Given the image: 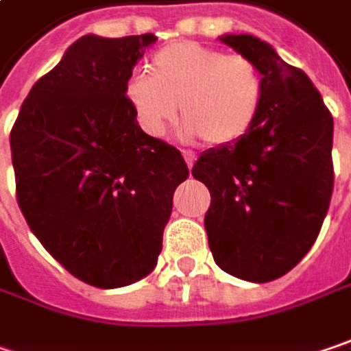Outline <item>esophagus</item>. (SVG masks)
I'll return each mask as SVG.
<instances>
[{
  "label": "esophagus",
  "mask_w": 351,
  "mask_h": 351,
  "mask_svg": "<svg viewBox=\"0 0 351 351\" xmlns=\"http://www.w3.org/2000/svg\"><path fill=\"white\" fill-rule=\"evenodd\" d=\"M184 160H185V164H187V167L191 169L193 164H195V160H197V156H195L193 152H184Z\"/></svg>",
  "instance_id": "34e87169"
}]
</instances>
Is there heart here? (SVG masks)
<instances>
[{
  "label": "heart",
  "instance_id": "1",
  "mask_svg": "<svg viewBox=\"0 0 351 351\" xmlns=\"http://www.w3.org/2000/svg\"><path fill=\"white\" fill-rule=\"evenodd\" d=\"M126 100L149 136H162L180 106L187 138L231 146L253 128L261 114L265 79L261 69L243 55L178 41L152 57L149 75H132Z\"/></svg>",
  "mask_w": 351,
  "mask_h": 351
}]
</instances>
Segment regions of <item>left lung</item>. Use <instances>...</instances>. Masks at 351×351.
Returning <instances> with one entry per match:
<instances>
[{
  "label": "left lung",
  "mask_w": 351,
  "mask_h": 351,
  "mask_svg": "<svg viewBox=\"0 0 351 351\" xmlns=\"http://www.w3.org/2000/svg\"><path fill=\"white\" fill-rule=\"evenodd\" d=\"M265 79L254 126L231 146L209 148L191 169L207 185L209 249L219 269L271 282L294 269L324 223L334 189V120L306 73L258 37L221 35Z\"/></svg>",
  "instance_id": "obj_1"
}]
</instances>
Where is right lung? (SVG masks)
Wrapping results in <instances>:
<instances>
[{"label":"right lung","instance_id":"right-lung-1","mask_svg":"<svg viewBox=\"0 0 351 351\" xmlns=\"http://www.w3.org/2000/svg\"><path fill=\"white\" fill-rule=\"evenodd\" d=\"M152 33L84 35L33 84L11 130L17 203L45 249L79 280L120 289L162 253L180 149L140 128L126 100Z\"/></svg>","mask_w":351,"mask_h":351}]
</instances>
